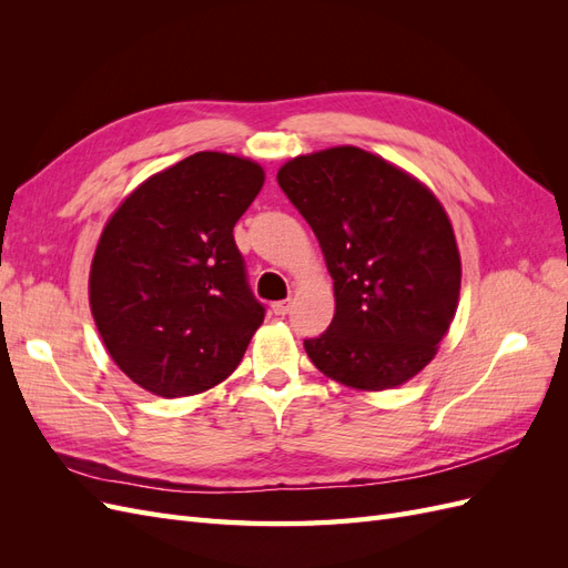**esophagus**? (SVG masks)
Returning <instances> with one entry per match:
<instances>
[{"label": "esophagus", "mask_w": 568, "mask_h": 568, "mask_svg": "<svg viewBox=\"0 0 568 568\" xmlns=\"http://www.w3.org/2000/svg\"><path fill=\"white\" fill-rule=\"evenodd\" d=\"M288 311H291V298H286V301H277V303H272V313H274V315L284 317Z\"/></svg>", "instance_id": "1"}]
</instances>
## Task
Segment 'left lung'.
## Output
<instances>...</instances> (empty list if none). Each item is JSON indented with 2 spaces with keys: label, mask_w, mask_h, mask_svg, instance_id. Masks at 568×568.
<instances>
[{
  "label": "left lung",
  "mask_w": 568,
  "mask_h": 568,
  "mask_svg": "<svg viewBox=\"0 0 568 568\" xmlns=\"http://www.w3.org/2000/svg\"><path fill=\"white\" fill-rule=\"evenodd\" d=\"M334 280L329 329L303 346L329 379L400 386L432 363L457 311L462 263L438 199L382 156L334 146L280 168Z\"/></svg>",
  "instance_id": "8db88e82"
}]
</instances>
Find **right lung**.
I'll return each mask as SVG.
<instances>
[{
	"instance_id": "right-lung-1",
	"label": "right lung",
	"mask_w": 568,
	"mask_h": 568,
	"mask_svg": "<svg viewBox=\"0 0 568 568\" xmlns=\"http://www.w3.org/2000/svg\"><path fill=\"white\" fill-rule=\"evenodd\" d=\"M263 182L248 159L199 151L136 186L106 222L90 305L109 355L134 384L180 398L242 363L265 305L232 232Z\"/></svg>"
}]
</instances>
